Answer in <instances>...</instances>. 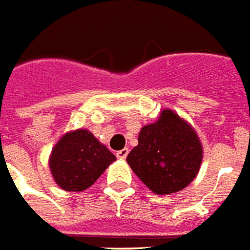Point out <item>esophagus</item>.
Listing matches in <instances>:
<instances>
[{"label": "esophagus", "mask_w": 250, "mask_h": 250, "mask_svg": "<svg viewBox=\"0 0 250 250\" xmlns=\"http://www.w3.org/2000/svg\"><path fill=\"white\" fill-rule=\"evenodd\" d=\"M127 155H128V148H123L116 152V158L120 159V160H125L127 158Z\"/></svg>", "instance_id": "esophagus-1"}]
</instances>
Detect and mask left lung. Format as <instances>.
I'll return each instance as SVG.
<instances>
[{
    "label": "left lung",
    "instance_id": "obj_1",
    "mask_svg": "<svg viewBox=\"0 0 250 250\" xmlns=\"http://www.w3.org/2000/svg\"><path fill=\"white\" fill-rule=\"evenodd\" d=\"M203 162V144L186 119L166 108L155 123L142 127L127 163L156 195L182 191L193 182Z\"/></svg>",
    "mask_w": 250,
    "mask_h": 250
}]
</instances>
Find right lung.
<instances>
[{
	"label": "right lung",
	"instance_id": "obj_1",
	"mask_svg": "<svg viewBox=\"0 0 250 250\" xmlns=\"http://www.w3.org/2000/svg\"><path fill=\"white\" fill-rule=\"evenodd\" d=\"M115 155L84 128L70 131L57 142L49 158L54 182L63 191L82 192L101 177Z\"/></svg>",
	"mask_w": 250,
	"mask_h": 250
}]
</instances>
